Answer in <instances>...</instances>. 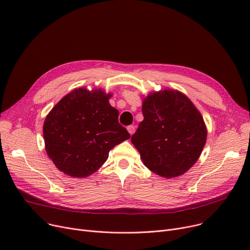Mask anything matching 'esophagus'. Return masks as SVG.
I'll return each mask as SVG.
<instances>
[{
    "mask_svg": "<svg viewBox=\"0 0 250 250\" xmlns=\"http://www.w3.org/2000/svg\"><path fill=\"white\" fill-rule=\"evenodd\" d=\"M127 132L129 133L130 136H132L136 132V126L135 125H128L127 126Z\"/></svg>",
    "mask_w": 250,
    "mask_h": 250,
    "instance_id": "34e87169",
    "label": "esophagus"
}]
</instances>
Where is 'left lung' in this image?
Instances as JSON below:
<instances>
[{
    "instance_id": "1",
    "label": "left lung",
    "mask_w": 250,
    "mask_h": 250,
    "mask_svg": "<svg viewBox=\"0 0 250 250\" xmlns=\"http://www.w3.org/2000/svg\"><path fill=\"white\" fill-rule=\"evenodd\" d=\"M143 122L132 137L144 165L165 178L185 174L198 161L207 141V126L189 98L173 89L143 100Z\"/></svg>"
}]
</instances>
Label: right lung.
<instances>
[{
  "instance_id": "obj_1",
  "label": "right lung",
  "mask_w": 250,
  "mask_h": 250,
  "mask_svg": "<svg viewBox=\"0 0 250 250\" xmlns=\"http://www.w3.org/2000/svg\"><path fill=\"white\" fill-rule=\"evenodd\" d=\"M103 89H75L54 106L43 124L45 151L64 174L81 178L96 172L109 151L130 138Z\"/></svg>"
}]
</instances>
